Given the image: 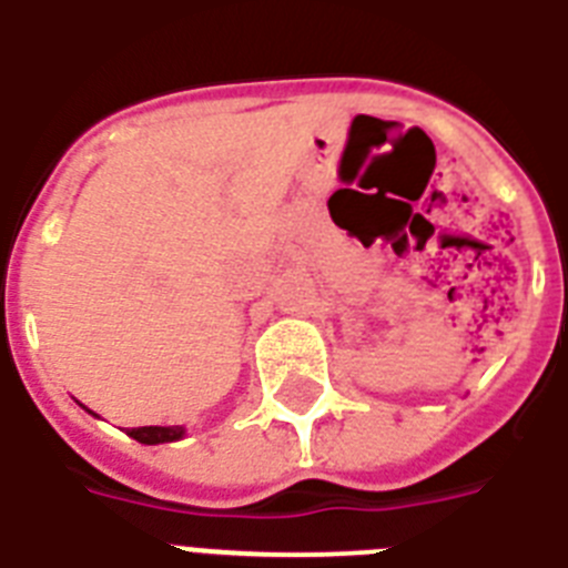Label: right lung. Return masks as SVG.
Segmentation results:
<instances>
[{
	"mask_svg": "<svg viewBox=\"0 0 568 568\" xmlns=\"http://www.w3.org/2000/svg\"><path fill=\"white\" fill-rule=\"evenodd\" d=\"M128 435L145 446L172 444V440H180V437H183V426H142V428H131Z\"/></svg>",
	"mask_w": 568,
	"mask_h": 568,
	"instance_id": "right-lung-1",
	"label": "right lung"
}]
</instances>
